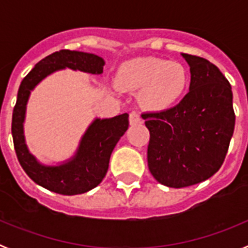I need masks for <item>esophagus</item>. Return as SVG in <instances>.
Listing matches in <instances>:
<instances>
[{
    "label": "esophagus",
    "mask_w": 248,
    "mask_h": 248,
    "mask_svg": "<svg viewBox=\"0 0 248 248\" xmlns=\"http://www.w3.org/2000/svg\"><path fill=\"white\" fill-rule=\"evenodd\" d=\"M129 123H130V125L141 124V117H140V114H138L137 111H131L130 115H129Z\"/></svg>",
    "instance_id": "esophagus-1"
}]
</instances>
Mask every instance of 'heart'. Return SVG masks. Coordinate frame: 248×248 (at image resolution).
<instances>
[{"label": "heart", "mask_w": 248, "mask_h": 248, "mask_svg": "<svg viewBox=\"0 0 248 248\" xmlns=\"http://www.w3.org/2000/svg\"><path fill=\"white\" fill-rule=\"evenodd\" d=\"M123 88L140 92V102L153 111H166L180 102L189 87V73L181 63L156 57H137L118 72Z\"/></svg>", "instance_id": "obj_1"}]
</instances>
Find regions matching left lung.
<instances>
[{
    "label": "left lung",
    "mask_w": 248,
    "mask_h": 248,
    "mask_svg": "<svg viewBox=\"0 0 248 248\" xmlns=\"http://www.w3.org/2000/svg\"><path fill=\"white\" fill-rule=\"evenodd\" d=\"M181 56L190 67L189 93L174 108L141 115L150 131L149 170L160 184L176 189L218 171L235 129L229 80L207 59Z\"/></svg>",
    "instance_id": "left-lung-1"
}]
</instances>
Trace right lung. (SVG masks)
<instances>
[{
  "label": "right lung",
  "instance_id": "obj_1",
  "mask_svg": "<svg viewBox=\"0 0 248 248\" xmlns=\"http://www.w3.org/2000/svg\"><path fill=\"white\" fill-rule=\"evenodd\" d=\"M104 64V59L97 54L62 49L39 61L21 82L12 114L15 150L26 174L49 191L78 195L97 187L108 171L111 151L128 130L129 114L94 118L71 157L58 163H43L31 153L26 143L25 120L31 93L48 76L65 68L99 76Z\"/></svg>",
  "mask_w": 248,
  "mask_h": 248
}]
</instances>
